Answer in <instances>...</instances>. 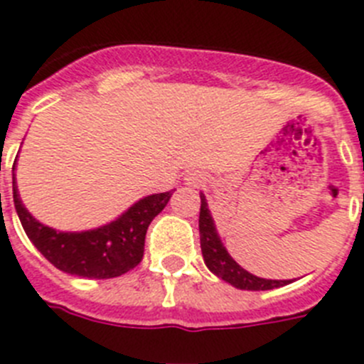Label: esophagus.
Returning a JSON list of instances; mask_svg holds the SVG:
<instances>
[{
  "label": "esophagus",
  "mask_w": 364,
  "mask_h": 364,
  "mask_svg": "<svg viewBox=\"0 0 364 364\" xmlns=\"http://www.w3.org/2000/svg\"><path fill=\"white\" fill-rule=\"evenodd\" d=\"M186 184L191 186V188H200V186L206 182V176L200 173V171H191V173H188L186 175Z\"/></svg>",
  "instance_id": "obj_1"
}]
</instances>
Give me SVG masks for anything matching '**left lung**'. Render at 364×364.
<instances>
[{
    "mask_svg": "<svg viewBox=\"0 0 364 364\" xmlns=\"http://www.w3.org/2000/svg\"><path fill=\"white\" fill-rule=\"evenodd\" d=\"M198 232H200V248H203L204 263L217 278L225 279L226 284L234 285L243 291H269L291 284V279H267L256 274H250L243 267L230 256L226 247L220 241V235L215 228L208 200L200 193V215H198Z\"/></svg>",
    "mask_w": 364,
    "mask_h": 364,
    "instance_id": "obj_1",
    "label": "left lung"
}]
</instances>
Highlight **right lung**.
Here are the masks:
<instances>
[{"mask_svg":"<svg viewBox=\"0 0 364 364\" xmlns=\"http://www.w3.org/2000/svg\"><path fill=\"white\" fill-rule=\"evenodd\" d=\"M16 169V161L12 171ZM173 191L139 198L127 212L99 228L60 232L34 219L20 193L12 173V197L20 223L31 243L58 271L80 278L108 279L134 269L144 257L145 234L151 220L167 206Z\"/></svg>","mask_w":364,"mask_h":364,"instance_id":"obj_1","label":"right lung"}]
</instances>
